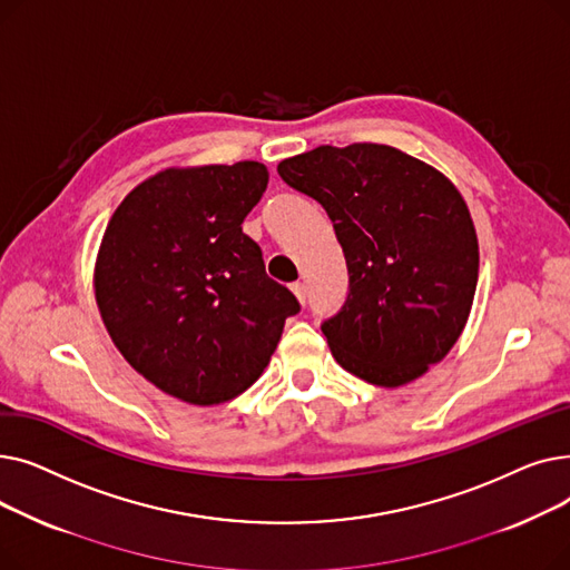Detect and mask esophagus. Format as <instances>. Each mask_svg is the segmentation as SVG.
Returning <instances> with one entry per match:
<instances>
[{
	"label": "esophagus",
	"mask_w": 570,
	"mask_h": 570,
	"mask_svg": "<svg viewBox=\"0 0 570 570\" xmlns=\"http://www.w3.org/2000/svg\"><path fill=\"white\" fill-rule=\"evenodd\" d=\"M291 291L295 293L297 301H301V305H305V303H307V286H305V284L297 282V284H293V286H291Z\"/></svg>",
	"instance_id": "obj_1"
}]
</instances>
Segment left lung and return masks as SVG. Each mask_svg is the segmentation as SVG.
I'll use <instances>...</instances> for the list:
<instances>
[{
  "label": "left lung",
  "instance_id": "obj_1",
  "mask_svg": "<svg viewBox=\"0 0 570 570\" xmlns=\"http://www.w3.org/2000/svg\"><path fill=\"white\" fill-rule=\"evenodd\" d=\"M277 173L323 205L344 249L346 303L321 323L335 361L381 387L441 363L478 284L475 228L451 179L376 142L321 145Z\"/></svg>",
  "mask_w": 570,
  "mask_h": 570
}]
</instances>
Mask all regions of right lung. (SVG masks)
I'll use <instances>...</instances> for the list:
<instances>
[{"instance_id":"right-lung-1","label":"right lung","mask_w":570,"mask_h":570,"mask_svg":"<svg viewBox=\"0 0 570 570\" xmlns=\"http://www.w3.org/2000/svg\"><path fill=\"white\" fill-rule=\"evenodd\" d=\"M265 187L258 161L166 168L106 226L95 267L104 325L125 361L170 397L209 406L245 393L301 312L243 233Z\"/></svg>"}]
</instances>
